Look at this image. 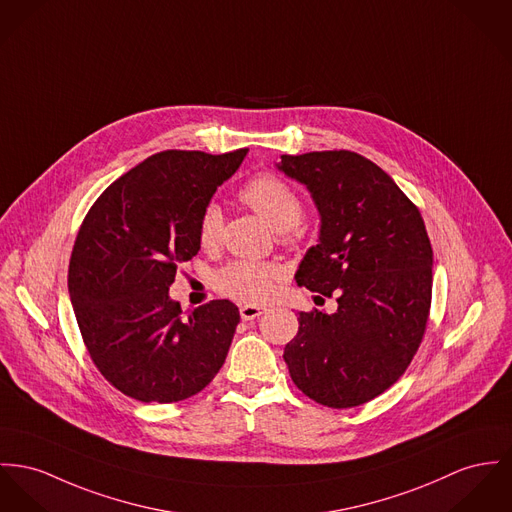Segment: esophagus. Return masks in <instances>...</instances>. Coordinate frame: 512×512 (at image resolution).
<instances>
[{
  "label": "esophagus",
  "mask_w": 512,
  "mask_h": 512,
  "mask_svg": "<svg viewBox=\"0 0 512 512\" xmlns=\"http://www.w3.org/2000/svg\"><path fill=\"white\" fill-rule=\"evenodd\" d=\"M265 314V308H261V306H253V304H243L241 308H239V315H241V319H255V317H259V315Z\"/></svg>",
  "instance_id": "34e87169"
}]
</instances>
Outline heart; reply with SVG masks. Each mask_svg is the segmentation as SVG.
I'll return each instance as SVG.
<instances>
[{
  "mask_svg": "<svg viewBox=\"0 0 512 512\" xmlns=\"http://www.w3.org/2000/svg\"><path fill=\"white\" fill-rule=\"evenodd\" d=\"M239 198L278 232L294 228L302 218V202L298 195L273 175H261L249 181L239 191ZM220 230L222 212L214 202H210L204 206L198 220V239L202 247H214L220 239ZM278 278L280 269L276 265L234 261L216 275L214 282L216 288L226 296L249 304H259L273 296Z\"/></svg>",
  "mask_w": 512,
  "mask_h": 512,
  "instance_id": "b5f03b06",
  "label": "heart"
}]
</instances>
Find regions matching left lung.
Masks as SVG:
<instances>
[{
  "label": "left lung",
  "instance_id": "left-lung-1",
  "mask_svg": "<svg viewBox=\"0 0 512 512\" xmlns=\"http://www.w3.org/2000/svg\"><path fill=\"white\" fill-rule=\"evenodd\" d=\"M276 169L312 195L319 236L296 271L298 286L337 312H298L284 347L292 382L333 409L362 405L399 380L425 335L433 249L419 208L394 179L354 152L280 156Z\"/></svg>",
  "mask_w": 512,
  "mask_h": 512
}]
</instances>
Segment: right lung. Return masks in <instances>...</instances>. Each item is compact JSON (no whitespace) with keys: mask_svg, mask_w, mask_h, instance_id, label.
I'll use <instances>...</instances> for the list:
<instances>
[{"mask_svg":"<svg viewBox=\"0 0 512 512\" xmlns=\"http://www.w3.org/2000/svg\"><path fill=\"white\" fill-rule=\"evenodd\" d=\"M167 150L118 177L79 228L68 288L83 343L122 394L173 403L204 390L230 351L239 310L212 300L183 317L169 286L200 249L198 220L247 156Z\"/></svg>","mask_w":512,"mask_h":512,"instance_id":"right-lung-1","label":"right lung"}]
</instances>
